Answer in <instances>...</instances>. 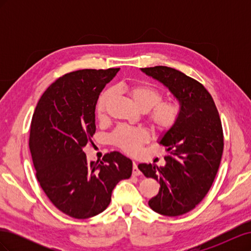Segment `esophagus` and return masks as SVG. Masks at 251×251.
<instances>
[{
	"instance_id": "34e87169",
	"label": "esophagus",
	"mask_w": 251,
	"mask_h": 251,
	"mask_svg": "<svg viewBox=\"0 0 251 251\" xmlns=\"http://www.w3.org/2000/svg\"><path fill=\"white\" fill-rule=\"evenodd\" d=\"M133 174L135 175V176H139L140 175V171L138 170V166L136 162H133Z\"/></svg>"
}]
</instances>
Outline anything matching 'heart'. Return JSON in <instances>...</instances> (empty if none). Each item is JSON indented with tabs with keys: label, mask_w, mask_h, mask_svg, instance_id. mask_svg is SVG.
Masks as SVG:
<instances>
[{
	"label": "heart",
	"mask_w": 251,
	"mask_h": 251,
	"mask_svg": "<svg viewBox=\"0 0 251 251\" xmlns=\"http://www.w3.org/2000/svg\"><path fill=\"white\" fill-rule=\"evenodd\" d=\"M121 92L131 98L137 107L147 112V119L156 134L164 136L178 126L182 117L181 104L175 100H162L163 93L158 88L146 82L124 83L119 87ZM112 91L101 93L96 103V115L102 119L107 115L112 100ZM150 135L146 128L119 126L110 136V141L116 148L127 154L137 153L141 144L147 142Z\"/></svg>",
	"instance_id": "b5f03b06"
}]
</instances>
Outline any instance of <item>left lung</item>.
Segmentation results:
<instances>
[{"instance_id": "1", "label": "left lung", "mask_w": 251, "mask_h": 251, "mask_svg": "<svg viewBox=\"0 0 251 251\" xmlns=\"http://www.w3.org/2000/svg\"><path fill=\"white\" fill-rule=\"evenodd\" d=\"M141 70L168 87L182 107L180 123L160 140L168 153L166 164L138 165L144 176L160 184L149 206L163 216H181L194 209L214 183L224 147L221 119L211 95L198 80L165 66Z\"/></svg>"}]
</instances>
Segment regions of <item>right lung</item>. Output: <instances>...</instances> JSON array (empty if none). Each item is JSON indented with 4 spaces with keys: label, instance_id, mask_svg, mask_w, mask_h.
<instances>
[{
    "label": "right lung",
    "instance_id": "add662e5",
    "mask_svg": "<svg viewBox=\"0 0 251 251\" xmlns=\"http://www.w3.org/2000/svg\"><path fill=\"white\" fill-rule=\"evenodd\" d=\"M118 71L67 73L45 91L33 113L29 149L36 179L52 204L75 219L102 212L114 187L132 175V160L119 151L89 162L82 151L96 131L98 97Z\"/></svg>",
    "mask_w": 251,
    "mask_h": 251
}]
</instances>
